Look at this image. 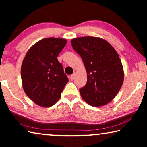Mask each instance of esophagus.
Masks as SVG:
<instances>
[{
  "label": "esophagus",
  "instance_id": "34e87169",
  "mask_svg": "<svg viewBox=\"0 0 147 147\" xmlns=\"http://www.w3.org/2000/svg\"><path fill=\"white\" fill-rule=\"evenodd\" d=\"M75 76H76L75 74H72V75L70 76V77H69L70 80H74V78H75Z\"/></svg>",
  "mask_w": 147,
  "mask_h": 147
}]
</instances>
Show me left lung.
<instances>
[{
    "label": "left lung",
    "mask_w": 147,
    "mask_h": 147,
    "mask_svg": "<svg viewBox=\"0 0 147 147\" xmlns=\"http://www.w3.org/2000/svg\"><path fill=\"white\" fill-rule=\"evenodd\" d=\"M71 45L87 71V83L80 89L82 98L92 106L108 104L119 92L124 80L117 52L108 42L94 37L76 38Z\"/></svg>",
    "instance_id": "8db88e82"
}]
</instances>
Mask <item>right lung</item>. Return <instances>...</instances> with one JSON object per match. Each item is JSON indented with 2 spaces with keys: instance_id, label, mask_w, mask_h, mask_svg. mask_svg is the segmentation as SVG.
Segmentation results:
<instances>
[{
  "instance_id": "right-lung-1",
  "label": "right lung",
  "mask_w": 147,
  "mask_h": 147,
  "mask_svg": "<svg viewBox=\"0 0 147 147\" xmlns=\"http://www.w3.org/2000/svg\"><path fill=\"white\" fill-rule=\"evenodd\" d=\"M66 43L64 39H42L30 48L23 59L21 76L24 91L32 101L43 107L58 101L69 80L57 59Z\"/></svg>"
}]
</instances>
